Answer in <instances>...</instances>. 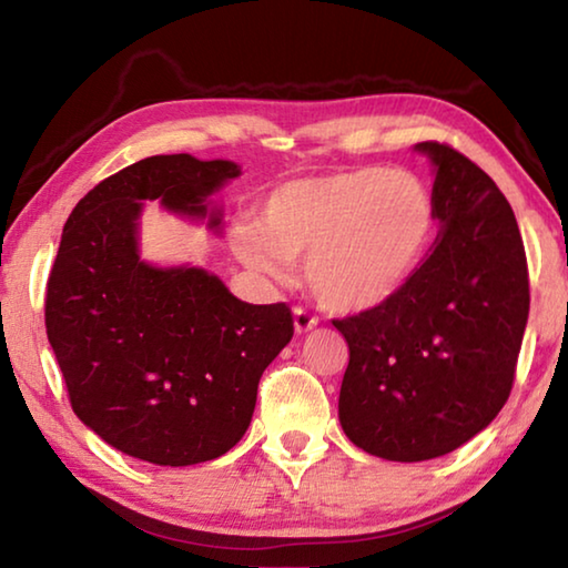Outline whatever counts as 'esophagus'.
<instances>
[{
  "mask_svg": "<svg viewBox=\"0 0 568 568\" xmlns=\"http://www.w3.org/2000/svg\"><path fill=\"white\" fill-rule=\"evenodd\" d=\"M293 325H295V333H307V331H313L315 325H318V318H315L313 313H307L305 307H295Z\"/></svg>",
  "mask_w": 568,
  "mask_h": 568,
  "instance_id": "34e87169",
  "label": "esophagus"
}]
</instances>
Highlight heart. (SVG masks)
I'll return each instance as SVG.
<instances>
[{"label":"heart","mask_w":568,"mask_h":568,"mask_svg":"<svg viewBox=\"0 0 568 568\" xmlns=\"http://www.w3.org/2000/svg\"><path fill=\"white\" fill-rule=\"evenodd\" d=\"M438 210L406 170L358 168L285 182L263 205L261 227L240 225V261L281 277L305 257V283L333 313H371L416 281L436 243Z\"/></svg>","instance_id":"heart-1"}]
</instances>
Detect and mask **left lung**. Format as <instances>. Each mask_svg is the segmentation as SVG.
Segmentation results:
<instances>
[{
	"instance_id": "1",
	"label": "left lung",
	"mask_w": 568,
	"mask_h": 568,
	"mask_svg": "<svg viewBox=\"0 0 568 568\" xmlns=\"http://www.w3.org/2000/svg\"><path fill=\"white\" fill-rule=\"evenodd\" d=\"M436 168L440 233L406 291L333 321L348 343L338 418L386 460L446 456L508 400L528 321V267L514 210L450 145L418 142Z\"/></svg>"
}]
</instances>
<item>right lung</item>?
I'll return each instance as SVG.
<instances>
[{"mask_svg": "<svg viewBox=\"0 0 568 568\" xmlns=\"http://www.w3.org/2000/svg\"><path fill=\"white\" fill-rule=\"evenodd\" d=\"M240 175L230 160L155 155L114 172L72 210L44 297L47 338L72 410L104 444L192 466L245 436L257 383L293 338L285 303L253 305L203 267L140 261L142 200L187 217Z\"/></svg>", "mask_w": 568, "mask_h": 568, "instance_id": "1", "label": "right lung"}]
</instances>
